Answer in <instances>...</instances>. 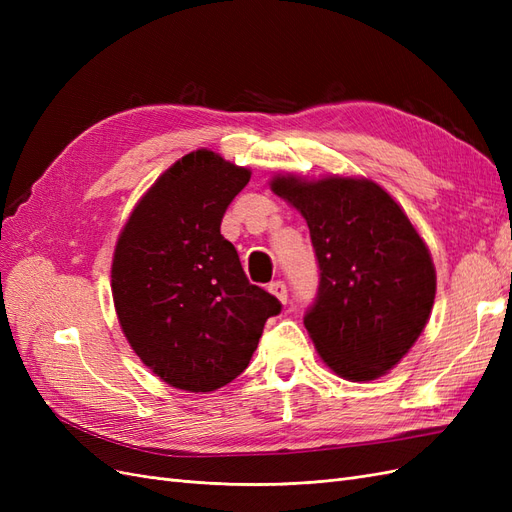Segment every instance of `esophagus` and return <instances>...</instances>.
I'll use <instances>...</instances> for the list:
<instances>
[{"instance_id": "obj_1", "label": "esophagus", "mask_w": 512, "mask_h": 512, "mask_svg": "<svg viewBox=\"0 0 512 512\" xmlns=\"http://www.w3.org/2000/svg\"><path fill=\"white\" fill-rule=\"evenodd\" d=\"M269 292L273 294V297L280 299L282 303H286V301H288V288H286V284H284V282H280V280L269 284Z\"/></svg>"}]
</instances>
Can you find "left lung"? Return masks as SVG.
Here are the masks:
<instances>
[{
  "label": "left lung",
  "instance_id": "left-lung-1",
  "mask_svg": "<svg viewBox=\"0 0 512 512\" xmlns=\"http://www.w3.org/2000/svg\"><path fill=\"white\" fill-rule=\"evenodd\" d=\"M301 211L320 282L305 329L337 376L376 380L414 346L436 299V269L408 215L378 183L273 177Z\"/></svg>",
  "mask_w": 512,
  "mask_h": 512
}]
</instances>
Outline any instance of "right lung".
Returning <instances> with one entry per match:
<instances>
[{
    "label": "right lung",
    "instance_id": "right-lung-1",
    "mask_svg": "<svg viewBox=\"0 0 512 512\" xmlns=\"http://www.w3.org/2000/svg\"><path fill=\"white\" fill-rule=\"evenodd\" d=\"M250 170L198 149L138 200L111 271L132 350L166 384L209 393L235 380L282 303L250 284L220 224Z\"/></svg>",
    "mask_w": 512,
    "mask_h": 512
}]
</instances>
